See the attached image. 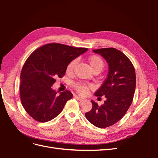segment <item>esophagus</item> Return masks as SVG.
<instances>
[{
  "instance_id": "obj_1",
  "label": "esophagus",
  "mask_w": 158,
  "mask_h": 158,
  "mask_svg": "<svg viewBox=\"0 0 158 158\" xmlns=\"http://www.w3.org/2000/svg\"><path fill=\"white\" fill-rule=\"evenodd\" d=\"M76 98H77L80 102H83L85 100V98H82V97H80V96H76Z\"/></svg>"
}]
</instances>
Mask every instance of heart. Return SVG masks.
I'll use <instances>...</instances> for the list:
<instances>
[{"instance_id": "heart-1", "label": "heart", "mask_w": 158, "mask_h": 158, "mask_svg": "<svg viewBox=\"0 0 158 158\" xmlns=\"http://www.w3.org/2000/svg\"><path fill=\"white\" fill-rule=\"evenodd\" d=\"M76 60H73L68 64L67 68H66V71H67L69 73H70L73 72L74 66L76 65ZM88 63L89 64L91 69H92L93 72L96 71V70L101 71L104 66V63L101 57H99V56H97V55H94V56H90L88 59ZM74 88L76 89V91H77V92L80 94H85L88 89V85L82 82L76 83L74 84Z\"/></svg>"}]
</instances>
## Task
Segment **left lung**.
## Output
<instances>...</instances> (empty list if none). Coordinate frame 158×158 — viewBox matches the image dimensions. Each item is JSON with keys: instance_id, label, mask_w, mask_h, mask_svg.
I'll list each match as a JSON object with an SVG mask.
<instances>
[{"instance_id": "obj_1", "label": "left lung", "mask_w": 158, "mask_h": 158, "mask_svg": "<svg viewBox=\"0 0 158 158\" xmlns=\"http://www.w3.org/2000/svg\"><path fill=\"white\" fill-rule=\"evenodd\" d=\"M93 52L102 56L108 63L107 78L94 94L98 97L104 95L106 100L101 106L92 100V108L85 116L94 126L106 128L122 118L131 106L136 88L135 70L128 57L116 49Z\"/></svg>"}]
</instances>
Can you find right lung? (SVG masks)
<instances>
[{
  "instance_id": "obj_1",
  "label": "right lung",
  "mask_w": 158,
  "mask_h": 158,
  "mask_svg": "<svg viewBox=\"0 0 158 158\" xmlns=\"http://www.w3.org/2000/svg\"><path fill=\"white\" fill-rule=\"evenodd\" d=\"M88 51L60 44H49L33 52L20 75V99L26 111L35 121L45 123L60 113L73 97L70 91L58 94L52 88L56 78L65 74L70 62Z\"/></svg>"
}]
</instances>
